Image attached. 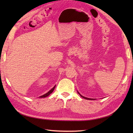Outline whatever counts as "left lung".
<instances>
[{"label": "left lung", "instance_id": "1", "mask_svg": "<svg viewBox=\"0 0 133 133\" xmlns=\"http://www.w3.org/2000/svg\"><path fill=\"white\" fill-rule=\"evenodd\" d=\"M78 94L80 95V96H82V98H84V99H87V100H94L95 99H91V98H87V97H85V96H82L81 94H79V92L78 91Z\"/></svg>", "mask_w": 133, "mask_h": 133}]
</instances>
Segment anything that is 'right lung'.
<instances>
[{"label": "right lung", "instance_id": "obj_1", "mask_svg": "<svg viewBox=\"0 0 133 133\" xmlns=\"http://www.w3.org/2000/svg\"><path fill=\"white\" fill-rule=\"evenodd\" d=\"M55 87V85L53 88H52V89H51L50 90H49L48 92H46V94H44V95H42V96H39V98H45V97H46V96H48V95H49L51 93H52V92H53V90H54Z\"/></svg>", "mask_w": 133, "mask_h": 133}]
</instances>
